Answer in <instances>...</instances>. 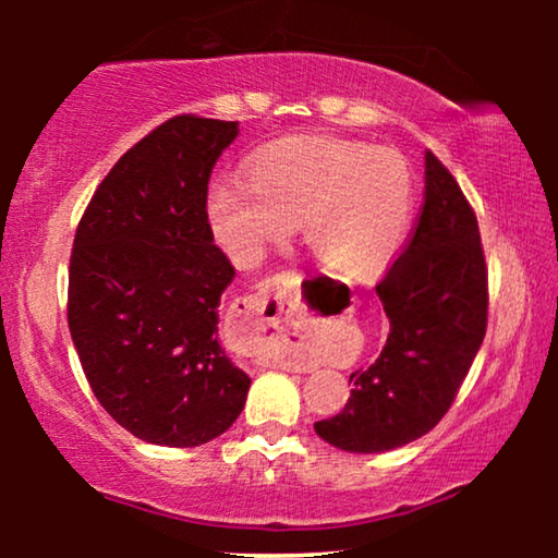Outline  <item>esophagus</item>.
Masks as SVG:
<instances>
[{"label": "esophagus", "instance_id": "1", "mask_svg": "<svg viewBox=\"0 0 558 558\" xmlns=\"http://www.w3.org/2000/svg\"><path fill=\"white\" fill-rule=\"evenodd\" d=\"M300 310L294 307L292 284L284 279H266L258 284L256 294L241 302L235 310L243 335H246L248 353L264 365H284L300 368V361L292 355V330Z\"/></svg>", "mask_w": 558, "mask_h": 558}]
</instances>
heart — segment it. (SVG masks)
I'll use <instances>...</instances> for the list:
<instances>
[{
  "instance_id": "obj_1",
  "label": "heart",
  "mask_w": 558,
  "mask_h": 558,
  "mask_svg": "<svg viewBox=\"0 0 558 558\" xmlns=\"http://www.w3.org/2000/svg\"><path fill=\"white\" fill-rule=\"evenodd\" d=\"M246 174H220L205 201L213 235L235 264H256L302 223L304 246L325 269L365 279L407 239L414 180L399 151L300 136L256 151Z\"/></svg>"
}]
</instances>
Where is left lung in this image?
I'll use <instances>...</instances> for the list:
<instances>
[{
	"label": "left lung",
	"mask_w": 558,
	"mask_h": 558,
	"mask_svg": "<svg viewBox=\"0 0 558 558\" xmlns=\"http://www.w3.org/2000/svg\"><path fill=\"white\" fill-rule=\"evenodd\" d=\"M376 294L391 323L376 363L315 432L345 452H388L441 422L483 345L487 266L477 218L452 172L424 155V205Z\"/></svg>",
	"instance_id": "left-lung-1"
}]
</instances>
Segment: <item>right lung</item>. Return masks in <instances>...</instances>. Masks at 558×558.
<instances>
[{"label": "right lung", "mask_w": 558, "mask_h": 558, "mask_svg": "<svg viewBox=\"0 0 558 558\" xmlns=\"http://www.w3.org/2000/svg\"><path fill=\"white\" fill-rule=\"evenodd\" d=\"M239 121L174 117L90 197L68 274V327L96 399L134 437L197 447L231 426L251 378L218 342L235 269L213 241L208 182Z\"/></svg>", "instance_id": "right-lung-1"}]
</instances>
